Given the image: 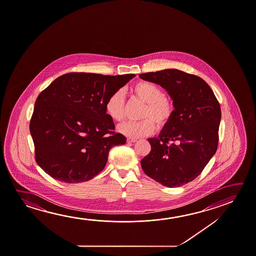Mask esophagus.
Segmentation results:
<instances>
[{
    "label": "esophagus",
    "instance_id": "1",
    "mask_svg": "<svg viewBox=\"0 0 256 256\" xmlns=\"http://www.w3.org/2000/svg\"><path fill=\"white\" fill-rule=\"evenodd\" d=\"M126 142H136V139L132 138H126Z\"/></svg>",
    "mask_w": 256,
    "mask_h": 256
}]
</instances>
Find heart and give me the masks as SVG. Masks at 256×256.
I'll return each mask as SVG.
<instances>
[{
    "label": "heart",
    "instance_id": "obj_1",
    "mask_svg": "<svg viewBox=\"0 0 256 256\" xmlns=\"http://www.w3.org/2000/svg\"><path fill=\"white\" fill-rule=\"evenodd\" d=\"M131 92L139 101L142 102V120L128 122L118 126L120 134L136 138L151 134L155 130V124L159 128L168 126L175 112L173 102L165 96L164 91L159 86L140 81L131 88ZM105 112L114 122H122L125 118V101L120 91L112 92L105 102Z\"/></svg>",
    "mask_w": 256,
    "mask_h": 256
}]
</instances>
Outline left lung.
Returning a JSON list of instances; mask_svg holds the SVG:
<instances>
[{
  "label": "left lung",
  "mask_w": 256,
  "mask_h": 256,
  "mask_svg": "<svg viewBox=\"0 0 256 256\" xmlns=\"http://www.w3.org/2000/svg\"><path fill=\"white\" fill-rule=\"evenodd\" d=\"M139 78L160 84L173 100L175 112L158 138H148L151 152L142 170L168 188H178L201 174L218 148L220 106L204 80L178 70L148 72Z\"/></svg>",
  "instance_id": "1"
}]
</instances>
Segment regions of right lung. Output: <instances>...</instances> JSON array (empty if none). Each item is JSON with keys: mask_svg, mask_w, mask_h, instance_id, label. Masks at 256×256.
Here are the masks:
<instances>
[{"mask_svg": "<svg viewBox=\"0 0 256 256\" xmlns=\"http://www.w3.org/2000/svg\"><path fill=\"white\" fill-rule=\"evenodd\" d=\"M134 76L72 72L40 92L30 130L36 162L48 175L72 184L90 180L104 170L110 150L126 141L114 132L105 102Z\"/></svg>", "mask_w": 256, "mask_h": 256, "instance_id": "right-lung-1", "label": "right lung"}]
</instances>
